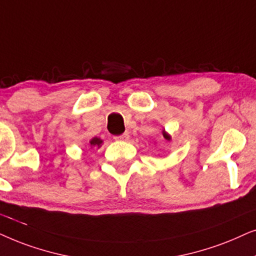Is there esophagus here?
<instances>
[{
	"label": "esophagus",
	"mask_w": 256,
	"mask_h": 256,
	"mask_svg": "<svg viewBox=\"0 0 256 256\" xmlns=\"http://www.w3.org/2000/svg\"><path fill=\"white\" fill-rule=\"evenodd\" d=\"M128 138H130V134H128V132H125V134H122L120 136H117V137H114L116 140H128Z\"/></svg>",
	"instance_id": "1"
}]
</instances>
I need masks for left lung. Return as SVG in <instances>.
I'll list each match as a JSON object with an SVG mask.
<instances>
[{"mask_svg":"<svg viewBox=\"0 0 256 256\" xmlns=\"http://www.w3.org/2000/svg\"><path fill=\"white\" fill-rule=\"evenodd\" d=\"M162 137L164 138H165L166 139V140H171V136H170L168 134V132H166L165 131V128H162Z\"/></svg>","mask_w":256,"mask_h":256,"instance_id":"1","label":"left lung"}]
</instances>
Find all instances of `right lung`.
I'll use <instances>...</instances> for the list:
<instances>
[{"mask_svg": "<svg viewBox=\"0 0 256 256\" xmlns=\"http://www.w3.org/2000/svg\"><path fill=\"white\" fill-rule=\"evenodd\" d=\"M102 144H103V140H102V139L98 138V137H94L92 139H90V142H88V145L91 146V148H100Z\"/></svg>", "mask_w": 256, "mask_h": 256, "instance_id": "1", "label": "right lung"}]
</instances>
